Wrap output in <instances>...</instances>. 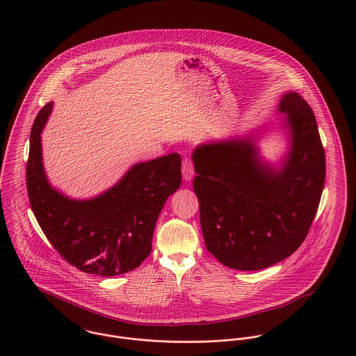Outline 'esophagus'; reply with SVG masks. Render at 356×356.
Returning <instances> with one entry per match:
<instances>
[{
	"label": "esophagus",
	"instance_id": "esophagus-1",
	"mask_svg": "<svg viewBox=\"0 0 356 356\" xmlns=\"http://www.w3.org/2000/svg\"><path fill=\"white\" fill-rule=\"evenodd\" d=\"M195 175V170H193V164L191 161V159H185L182 163V177L185 181H191Z\"/></svg>",
	"mask_w": 356,
	"mask_h": 356
}]
</instances>
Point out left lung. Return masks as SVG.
Here are the masks:
<instances>
[{"mask_svg": "<svg viewBox=\"0 0 356 356\" xmlns=\"http://www.w3.org/2000/svg\"><path fill=\"white\" fill-rule=\"evenodd\" d=\"M278 123L203 143L192 153L193 189L207 250L230 268L254 271L293 254L305 241L325 182V151L311 106L282 95ZM283 131L287 151L274 165L258 143Z\"/></svg>", "mask_w": 356, "mask_h": 356, "instance_id": "left-lung-1", "label": "left lung"}]
</instances>
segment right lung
<instances>
[{"instance_id": "right-lung-1", "label": "right lung", "mask_w": 356, "mask_h": 356, "mask_svg": "<svg viewBox=\"0 0 356 356\" xmlns=\"http://www.w3.org/2000/svg\"><path fill=\"white\" fill-rule=\"evenodd\" d=\"M53 102L35 118L26 170L31 209L56 251L83 273L113 277L137 268L151 254L153 230L167 199L181 186V156L133 164L109 189L72 199L51 186L41 134Z\"/></svg>"}]
</instances>
